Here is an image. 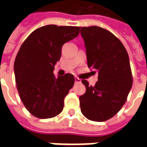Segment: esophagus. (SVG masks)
<instances>
[{
	"label": "esophagus",
	"mask_w": 147,
	"mask_h": 147,
	"mask_svg": "<svg viewBox=\"0 0 147 147\" xmlns=\"http://www.w3.org/2000/svg\"><path fill=\"white\" fill-rule=\"evenodd\" d=\"M75 82H76V83H81V80L79 79L78 77H76V78H75Z\"/></svg>",
	"instance_id": "34e87169"
}]
</instances>
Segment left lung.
<instances>
[{"instance_id": "obj_1", "label": "left lung", "mask_w": 147, "mask_h": 147, "mask_svg": "<svg viewBox=\"0 0 147 147\" xmlns=\"http://www.w3.org/2000/svg\"><path fill=\"white\" fill-rule=\"evenodd\" d=\"M86 48L88 67L97 70L98 82L80 97V109L88 120L102 122L110 119L126 102L132 86V75L126 49L117 37L102 27H83L80 30Z\"/></svg>"}]
</instances>
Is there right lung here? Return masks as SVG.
<instances>
[{"label": "right lung", "mask_w": 147, "mask_h": 147, "mask_svg": "<svg viewBox=\"0 0 147 147\" xmlns=\"http://www.w3.org/2000/svg\"><path fill=\"white\" fill-rule=\"evenodd\" d=\"M80 27L47 25L33 31L21 45L14 63L16 87L24 106L34 117L52 118L64 108L75 83L73 75L55 77V64L64 43L76 38Z\"/></svg>", "instance_id": "1"}]
</instances>
